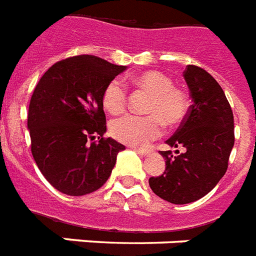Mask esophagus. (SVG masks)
<instances>
[{
  "label": "esophagus",
  "mask_w": 256,
  "mask_h": 256,
  "mask_svg": "<svg viewBox=\"0 0 256 256\" xmlns=\"http://www.w3.org/2000/svg\"><path fill=\"white\" fill-rule=\"evenodd\" d=\"M134 150V152H138V154H141V156H146V154H149L150 153V150L149 149H142V148H132Z\"/></svg>",
  "instance_id": "esophagus-1"
}]
</instances>
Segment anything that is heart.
I'll return each instance as SVG.
<instances>
[{
    "instance_id": "heart-1",
    "label": "heart",
    "mask_w": 256,
    "mask_h": 256,
    "mask_svg": "<svg viewBox=\"0 0 256 256\" xmlns=\"http://www.w3.org/2000/svg\"><path fill=\"white\" fill-rule=\"evenodd\" d=\"M134 83L152 94L146 112L148 116L126 115L112 120L111 134L124 144L142 146L160 138L162 122L168 126H178L189 111V98L181 88L174 87L170 78L160 71H145L134 78ZM128 102V90L122 80L110 82L104 88L102 103L106 111L118 115Z\"/></svg>"
}]
</instances>
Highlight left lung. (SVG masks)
<instances>
[{
  "label": "left lung",
  "mask_w": 256,
  "mask_h": 256,
  "mask_svg": "<svg viewBox=\"0 0 256 256\" xmlns=\"http://www.w3.org/2000/svg\"><path fill=\"white\" fill-rule=\"evenodd\" d=\"M184 78L193 104L178 130L166 144L182 146L185 152L173 156L161 150L166 168L161 176L150 177L153 193L176 205L190 204L212 192L228 170L234 146V116L224 90L208 71L188 64Z\"/></svg>",
  "instance_id": "1"
}]
</instances>
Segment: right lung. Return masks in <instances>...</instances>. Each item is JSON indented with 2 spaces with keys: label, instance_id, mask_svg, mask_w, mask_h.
I'll return each instance as SVG.
<instances>
[{
  "label": "right lung",
  "instance_id": "obj_1",
  "mask_svg": "<svg viewBox=\"0 0 256 256\" xmlns=\"http://www.w3.org/2000/svg\"><path fill=\"white\" fill-rule=\"evenodd\" d=\"M126 68L95 55H76L52 64L34 88L28 115L32 157L63 194L84 196L102 188L126 149L103 138L102 103L104 88Z\"/></svg>",
  "mask_w": 256,
  "mask_h": 256
}]
</instances>
